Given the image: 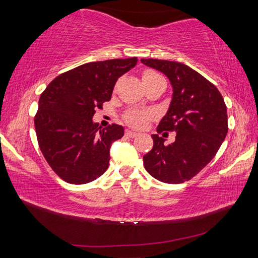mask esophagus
Instances as JSON below:
<instances>
[{"label":"esophagus","instance_id":"34e87169","mask_svg":"<svg viewBox=\"0 0 258 258\" xmlns=\"http://www.w3.org/2000/svg\"><path fill=\"white\" fill-rule=\"evenodd\" d=\"M125 135H126V137H128V138H135V137H138L139 133L133 132V131L127 130V131H126V132H125Z\"/></svg>","mask_w":258,"mask_h":258}]
</instances>
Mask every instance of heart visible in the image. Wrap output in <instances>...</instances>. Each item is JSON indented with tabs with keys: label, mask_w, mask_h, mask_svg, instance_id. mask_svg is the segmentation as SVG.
<instances>
[{
	"label": "heart",
	"mask_w": 258,
	"mask_h": 258,
	"mask_svg": "<svg viewBox=\"0 0 258 258\" xmlns=\"http://www.w3.org/2000/svg\"><path fill=\"white\" fill-rule=\"evenodd\" d=\"M158 76V74L151 71H147L143 74V78L147 77H155ZM152 117V113L150 111H146V110H130L126 112L125 115V121L130 126L135 128H141L147 124V121L149 120Z\"/></svg>",
	"instance_id": "b5f03b06"
}]
</instances>
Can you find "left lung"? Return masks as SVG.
<instances>
[{"mask_svg": "<svg viewBox=\"0 0 258 258\" xmlns=\"http://www.w3.org/2000/svg\"><path fill=\"white\" fill-rule=\"evenodd\" d=\"M141 62L161 72L171 82L172 101L157 132L176 133L171 145L152 134L154 147L143 156V165L160 182L189 181L215 157L226 137L224 99L215 85L184 63L158 59H141Z\"/></svg>", "mask_w": 258, "mask_h": 258, "instance_id": "8db88e82", "label": "left lung"}]
</instances>
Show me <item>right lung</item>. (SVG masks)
Returning a JSON list of instances; mask_svg holds the SVG:
<instances>
[{
	"instance_id": "add662e5",
	"label": "right lung",
	"mask_w": 258,
	"mask_h": 258,
	"mask_svg": "<svg viewBox=\"0 0 258 258\" xmlns=\"http://www.w3.org/2000/svg\"><path fill=\"white\" fill-rule=\"evenodd\" d=\"M137 62L128 58L82 64L55 77L41 94L34 119L38 146L63 181L85 184L107 171L110 147L123 138L124 127L102 128L92 118L111 99L117 80Z\"/></svg>"
}]
</instances>
